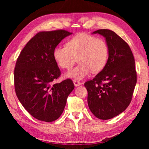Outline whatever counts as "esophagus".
Returning <instances> with one entry per match:
<instances>
[{"mask_svg": "<svg viewBox=\"0 0 149 149\" xmlns=\"http://www.w3.org/2000/svg\"><path fill=\"white\" fill-rule=\"evenodd\" d=\"M73 83H74V84L75 86H79V85H81V82H79L78 81H76V80H74L73 81Z\"/></svg>", "mask_w": 149, "mask_h": 149, "instance_id": "obj_1", "label": "esophagus"}]
</instances>
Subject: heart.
I'll use <instances>...</instances> for the list:
<instances>
[{
    "mask_svg": "<svg viewBox=\"0 0 149 149\" xmlns=\"http://www.w3.org/2000/svg\"><path fill=\"white\" fill-rule=\"evenodd\" d=\"M53 56L60 68L69 70L77 60L79 64L66 74L68 78L81 80L91 71L101 72L109 57V47L102 38L87 33H79L66 42V47L57 46Z\"/></svg>",
    "mask_w": 149,
    "mask_h": 149,
    "instance_id": "b5f03b06",
    "label": "heart"
}]
</instances>
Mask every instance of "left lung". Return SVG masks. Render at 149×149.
Segmentation results:
<instances>
[{
    "label": "left lung",
    "instance_id": "left-lung-1",
    "mask_svg": "<svg viewBox=\"0 0 149 149\" xmlns=\"http://www.w3.org/2000/svg\"><path fill=\"white\" fill-rule=\"evenodd\" d=\"M93 33L104 36L109 57L105 68L84 85L91 113L107 120L119 115L131 102L137 81L135 60L130 46L115 32L100 29Z\"/></svg>",
    "mask_w": 149,
    "mask_h": 149
}]
</instances>
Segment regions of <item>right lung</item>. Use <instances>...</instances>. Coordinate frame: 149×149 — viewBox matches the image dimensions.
<instances>
[{
  "mask_svg": "<svg viewBox=\"0 0 149 149\" xmlns=\"http://www.w3.org/2000/svg\"><path fill=\"white\" fill-rule=\"evenodd\" d=\"M71 34L64 30L38 32L17 58L14 70L15 93L24 109L40 121L58 119L74 89L70 79L54 83L61 72L53 56L54 48Z\"/></svg>",
  "mask_w": 149,
  "mask_h": 149,
  "instance_id": "obj_1",
  "label": "right lung"
}]
</instances>
